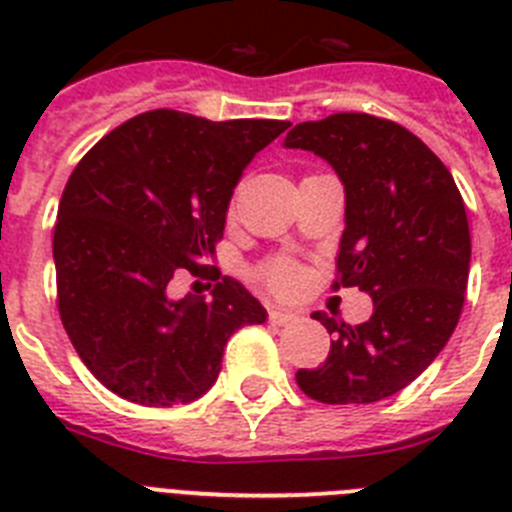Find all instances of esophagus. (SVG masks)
Here are the masks:
<instances>
[{
  "mask_svg": "<svg viewBox=\"0 0 512 512\" xmlns=\"http://www.w3.org/2000/svg\"><path fill=\"white\" fill-rule=\"evenodd\" d=\"M295 318H297L295 312L274 310V307H271V310H269V323L271 325H287V323H292V320H295Z\"/></svg>",
  "mask_w": 512,
  "mask_h": 512,
  "instance_id": "34e87169",
  "label": "esophagus"
}]
</instances>
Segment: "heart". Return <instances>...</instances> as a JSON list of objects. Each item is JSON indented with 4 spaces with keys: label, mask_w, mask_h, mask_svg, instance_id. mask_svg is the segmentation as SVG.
<instances>
[{
    "label": "heart",
    "mask_w": 512,
    "mask_h": 512,
    "mask_svg": "<svg viewBox=\"0 0 512 512\" xmlns=\"http://www.w3.org/2000/svg\"><path fill=\"white\" fill-rule=\"evenodd\" d=\"M261 282L271 289V292H277V295H292L297 287H300L302 271L300 266L292 264L287 259H277L266 264L264 269L259 271Z\"/></svg>",
    "instance_id": "obj_1"
}]
</instances>
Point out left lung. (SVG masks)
Here are the masks:
<instances>
[{"instance_id":"left-lung-1","label":"left lung","mask_w":512,"mask_h":512,"mask_svg":"<svg viewBox=\"0 0 512 512\" xmlns=\"http://www.w3.org/2000/svg\"><path fill=\"white\" fill-rule=\"evenodd\" d=\"M325 158L346 192L338 282L372 297V318L338 323L318 369H300L307 397L366 405L423 374L459 323L472 259L467 210L454 176L418 135L364 112L300 122L284 138Z\"/></svg>"}]
</instances>
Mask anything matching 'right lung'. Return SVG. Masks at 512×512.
Segmentation results:
<instances>
[{"mask_svg":"<svg viewBox=\"0 0 512 512\" xmlns=\"http://www.w3.org/2000/svg\"><path fill=\"white\" fill-rule=\"evenodd\" d=\"M287 128L151 110L104 135L69 176L53 233L58 312L81 361L122 400H197L228 338L266 320L261 302L207 261L243 169ZM184 270L216 282L212 301L170 300Z\"/></svg>","mask_w":512,"mask_h":512,"instance_id":"obj_1","label":"right lung"}]
</instances>
